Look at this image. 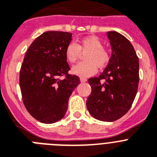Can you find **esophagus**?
<instances>
[{"label":"esophagus","mask_w":157,"mask_h":157,"mask_svg":"<svg viewBox=\"0 0 157 157\" xmlns=\"http://www.w3.org/2000/svg\"><path fill=\"white\" fill-rule=\"evenodd\" d=\"M80 80H81V82H86L87 81V79L86 78H85V77H81V79H80Z\"/></svg>","instance_id":"34e87169"}]
</instances>
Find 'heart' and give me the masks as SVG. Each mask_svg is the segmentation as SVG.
<instances>
[{
  "label": "heart",
  "mask_w": 157,
  "mask_h": 157,
  "mask_svg": "<svg viewBox=\"0 0 157 157\" xmlns=\"http://www.w3.org/2000/svg\"><path fill=\"white\" fill-rule=\"evenodd\" d=\"M85 55V62L74 66L72 72L81 77L92 76L100 69L105 68L110 60L109 51L103 47V42L97 36H89L84 37L76 44L71 42L65 48V57L70 64L76 63L81 53Z\"/></svg>",
  "instance_id": "b5f03b06"
}]
</instances>
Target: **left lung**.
I'll return each mask as SVG.
<instances>
[{
    "label": "left lung",
    "mask_w": 157,
    "mask_h": 157,
    "mask_svg": "<svg viewBox=\"0 0 157 157\" xmlns=\"http://www.w3.org/2000/svg\"><path fill=\"white\" fill-rule=\"evenodd\" d=\"M108 37L111 58L100 76L89 79L92 93L86 106L94 118L110 122L126 114L133 103L139 83V60L125 36L111 31Z\"/></svg>",
    "instance_id": "8db88e82"
}]
</instances>
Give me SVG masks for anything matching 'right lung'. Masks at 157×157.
<instances>
[{"label":"right lung","mask_w":157,"mask_h":157,"mask_svg":"<svg viewBox=\"0 0 157 157\" xmlns=\"http://www.w3.org/2000/svg\"><path fill=\"white\" fill-rule=\"evenodd\" d=\"M72 35L60 31L42 33L28 48L21 64L22 101L30 115L41 123L62 119L69 97L81 83L78 76L68 73L70 67L65 57Z\"/></svg>","instance_id":"right-lung-1"}]
</instances>
